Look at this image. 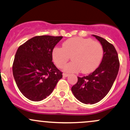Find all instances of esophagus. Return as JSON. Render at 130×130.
<instances>
[{
    "instance_id": "esophagus-1",
    "label": "esophagus",
    "mask_w": 130,
    "mask_h": 130,
    "mask_svg": "<svg viewBox=\"0 0 130 130\" xmlns=\"http://www.w3.org/2000/svg\"><path fill=\"white\" fill-rule=\"evenodd\" d=\"M68 76V74L67 73H63V77H67Z\"/></svg>"
}]
</instances>
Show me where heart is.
<instances>
[{
    "label": "heart",
    "mask_w": 130,
    "mask_h": 130,
    "mask_svg": "<svg viewBox=\"0 0 130 130\" xmlns=\"http://www.w3.org/2000/svg\"><path fill=\"white\" fill-rule=\"evenodd\" d=\"M102 45L89 38L75 37L62 44V48L55 47L52 51L54 62L58 68H62L70 58L72 62L64 68L66 72L89 73L99 66L103 57Z\"/></svg>",
    "instance_id": "1"
}]
</instances>
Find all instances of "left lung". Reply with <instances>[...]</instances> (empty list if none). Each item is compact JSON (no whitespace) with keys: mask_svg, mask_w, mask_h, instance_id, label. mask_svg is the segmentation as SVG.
Segmentation results:
<instances>
[{"mask_svg":"<svg viewBox=\"0 0 130 130\" xmlns=\"http://www.w3.org/2000/svg\"><path fill=\"white\" fill-rule=\"evenodd\" d=\"M102 45L104 55L96 70L83 77L72 86V91L78 101L86 104H94L101 101L108 94L116 79L120 62L117 52L113 44L104 38L93 35Z\"/></svg>","mask_w":130,"mask_h":130,"instance_id":"left-lung-1","label":"left lung"}]
</instances>
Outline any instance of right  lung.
<instances>
[{
	"label": "right lung",
	"instance_id": "add662e5",
	"mask_svg": "<svg viewBox=\"0 0 130 130\" xmlns=\"http://www.w3.org/2000/svg\"><path fill=\"white\" fill-rule=\"evenodd\" d=\"M62 39V36H38L18 47L13 63V75L18 89L27 99H45L62 78L63 73L52 62V51Z\"/></svg>",
	"mask_w": 130,
	"mask_h": 130
}]
</instances>
